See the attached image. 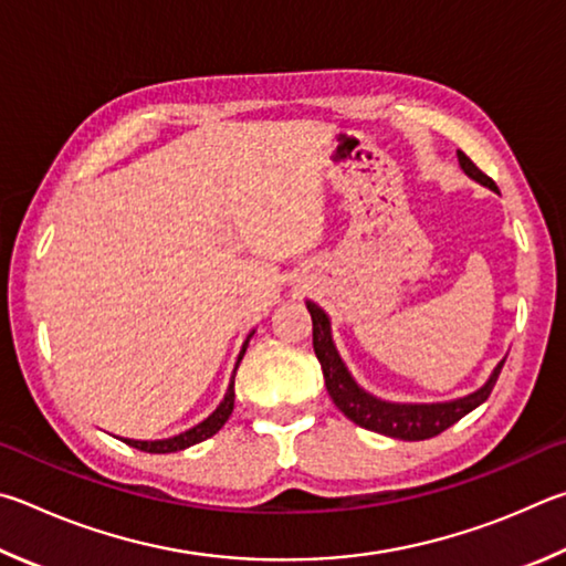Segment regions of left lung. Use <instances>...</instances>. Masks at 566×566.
<instances>
[{
    "mask_svg": "<svg viewBox=\"0 0 566 566\" xmlns=\"http://www.w3.org/2000/svg\"><path fill=\"white\" fill-rule=\"evenodd\" d=\"M458 161L462 171L468 174L472 181H478L480 186L490 188V191L500 193L497 184H494L490 176H484L462 151H458ZM305 305H308L311 318H313V348L321 360L325 388H328V395L333 398V402L338 405V410L345 415V418L353 420L355 424H360L365 430L388 434V438H395V440H408V442L434 438V434L448 430L450 424L462 420L464 415L472 412L474 408H480V405L490 398L494 382L500 378L504 358L497 363V368L490 373L488 382L474 392L464 395V398H454L444 402H392V400L375 398L373 392L365 390L363 385H358V380L353 378L348 365L343 363L338 348H335L331 315L313 301H305Z\"/></svg>",
    "mask_w": 566,
    "mask_h": 566,
    "instance_id": "8db88e82",
    "label": "left lung"
}]
</instances>
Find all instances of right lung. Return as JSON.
Listing matches in <instances>:
<instances>
[{
	"label": "right lung",
	"mask_w": 566,
	"mask_h": 566,
	"mask_svg": "<svg viewBox=\"0 0 566 566\" xmlns=\"http://www.w3.org/2000/svg\"><path fill=\"white\" fill-rule=\"evenodd\" d=\"M253 333H255V331L248 333V338H245L243 345H241V353H238L235 368H233V373H231V382H228V390H226V395H223V400L218 402V408H216L211 415H208L206 420H201L198 424H193V428H188V430H184V432L171 434V438H164V440H128V438H122V440H124L126 444H132V448H136V450L154 452V454H166V452L186 450V448H191V444H196V442H203V440H208V438H213V434L223 428L226 420L231 418V412H233V400H235V392H233L235 370H238V365H241V360H243L245 348H248V343H251Z\"/></svg>",
	"instance_id": "obj_1"
}]
</instances>
